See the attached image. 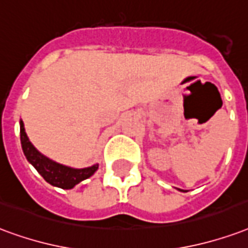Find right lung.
<instances>
[{
    "label": "right lung",
    "instance_id": "1",
    "mask_svg": "<svg viewBox=\"0 0 248 248\" xmlns=\"http://www.w3.org/2000/svg\"><path fill=\"white\" fill-rule=\"evenodd\" d=\"M21 143L23 154L32 166L35 167V170L39 172L42 177L51 185L63 188V189H71L75 185L78 184L80 181L85 180L88 177H91L98 168V164L96 166L82 168V170H75L69 167L62 166L55 161L49 160L48 157L43 156L38 150H36L31 142L27 138L25 133V126L21 121Z\"/></svg>",
    "mask_w": 248,
    "mask_h": 248
}]
</instances>
